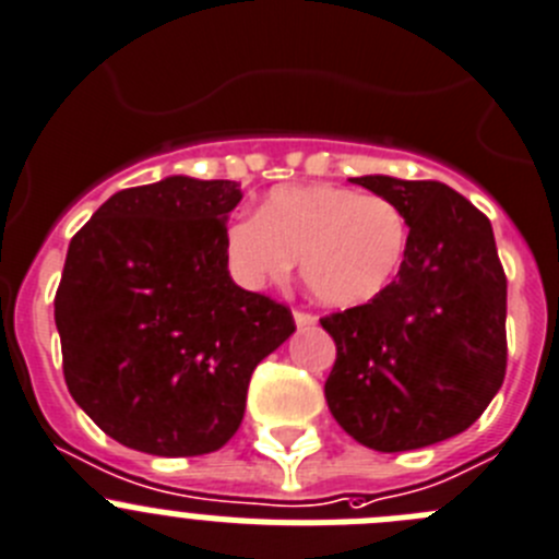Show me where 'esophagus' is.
<instances>
[{
	"label": "esophagus",
	"instance_id": "obj_1",
	"mask_svg": "<svg viewBox=\"0 0 559 559\" xmlns=\"http://www.w3.org/2000/svg\"><path fill=\"white\" fill-rule=\"evenodd\" d=\"M295 322L297 328H311L317 325V317L311 314V311H295Z\"/></svg>",
	"mask_w": 559,
	"mask_h": 559
}]
</instances>
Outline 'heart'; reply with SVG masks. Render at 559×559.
<instances>
[{"instance_id": "heart-1", "label": "heart", "mask_w": 559, "mask_h": 559, "mask_svg": "<svg viewBox=\"0 0 559 559\" xmlns=\"http://www.w3.org/2000/svg\"><path fill=\"white\" fill-rule=\"evenodd\" d=\"M408 248V221L397 203L350 187H275L259 215L226 228V255L245 286L278 284L300 259L317 300L364 306L394 281Z\"/></svg>"}]
</instances>
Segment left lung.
<instances>
[{
  "label": "left lung",
  "instance_id": "1",
  "mask_svg": "<svg viewBox=\"0 0 559 559\" xmlns=\"http://www.w3.org/2000/svg\"><path fill=\"white\" fill-rule=\"evenodd\" d=\"M397 203L408 248L369 304L322 317L336 342L325 380L333 419L358 444L405 452L483 416L508 369V278L491 221L441 181L353 179Z\"/></svg>",
  "mask_w": 559,
  "mask_h": 559
}]
</instances>
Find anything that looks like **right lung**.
I'll return each instance as SVG.
<instances>
[{
	"label": "right lung",
	"instance_id": "1",
	"mask_svg": "<svg viewBox=\"0 0 559 559\" xmlns=\"http://www.w3.org/2000/svg\"><path fill=\"white\" fill-rule=\"evenodd\" d=\"M237 181L170 176L115 192L68 245L55 295L62 374L82 411L129 450L215 452L237 432L255 364L292 311L228 275Z\"/></svg>",
	"mask_w": 559,
	"mask_h": 559
}]
</instances>
